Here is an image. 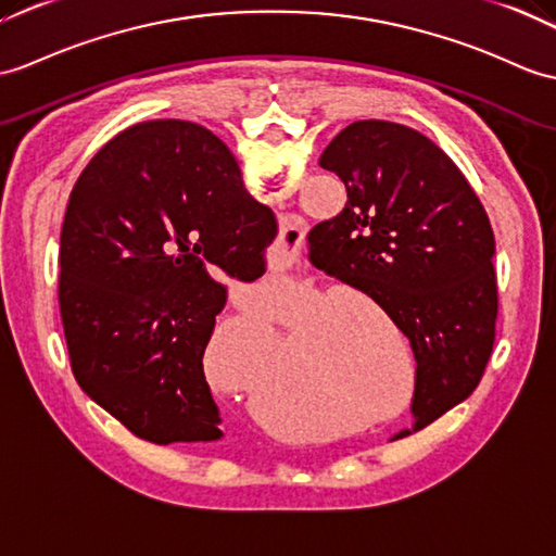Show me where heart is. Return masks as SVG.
Listing matches in <instances>:
<instances>
[{
  "label": "heart",
  "instance_id": "obj_1",
  "mask_svg": "<svg viewBox=\"0 0 556 556\" xmlns=\"http://www.w3.org/2000/svg\"><path fill=\"white\" fill-rule=\"evenodd\" d=\"M351 299L365 305L363 295L355 293H348L339 301ZM333 309L337 307L329 303L317 307L315 313L305 317V341H299L301 348L295 351V367H299L305 386H309V391L319 397L343 400L351 395L371 400V403H381L391 391V379L377 365V357L371 355L369 345H365L363 339L329 321ZM265 339L267 329L263 325H255L251 331V343L241 348V355H257ZM273 383L277 386L279 379H273Z\"/></svg>",
  "mask_w": 556,
  "mask_h": 556
}]
</instances>
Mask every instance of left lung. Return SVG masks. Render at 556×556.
<instances>
[{
    "instance_id": "left-lung-1",
    "label": "left lung",
    "mask_w": 556,
    "mask_h": 556,
    "mask_svg": "<svg viewBox=\"0 0 556 556\" xmlns=\"http://www.w3.org/2000/svg\"><path fill=\"white\" fill-rule=\"evenodd\" d=\"M319 165L341 177L348 203L309 229V261L377 301L409 339L419 431L476 391L493 355V227L457 165L412 127L357 121Z\"/></svg>"
}]
</instances>
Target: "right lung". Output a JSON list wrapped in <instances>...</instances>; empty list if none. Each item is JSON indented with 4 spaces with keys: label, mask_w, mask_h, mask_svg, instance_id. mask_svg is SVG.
<instances>
[{
    "label": "right lung",
    "mask_w": 556,
    "mask_h": 556,
    "mask_svg": "<svg viewBox=\"0 0 556 556\" xmlns=\"http://www.w3.org/2000/svg\"><path fill=\"white\" fill-rule=\"evenodd\" d=\"M275 213L229 149L187 121L127 127L89 161L63 217L59 307L73 377L156 445L217 441L203 353L231 279L265 273Z\"/></svg>",
    "instance_id": "obj_1"
}]
</instances>
